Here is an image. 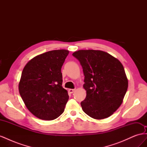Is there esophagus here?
Wrapping results in <instances>:
<instances>
[{
    "label": "esophagus",
    "mask_w": 147,
    "mask_h": 147,
    "mask_svg": "<svg viewBox=\"0 0 147 147\" xmlns=\"http://www.w3.org/2000/svg\"><path fill=\"white\" fill-rule=\"evenodd\" d=\"M69 91L70 93H73L75 91V89H70Z\"/></svg>",
    "instance_id": "obj_1"
}]
</instances>
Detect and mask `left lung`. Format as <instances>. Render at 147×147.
I'll return each mask as SVG.
<instances>
[{
	"mask_svg": "<svg viewBox=\"0 0 147 147\" xmlns=\"http://www.w3.org/2000/svg\"><path fill=\"white\" fill-rule=\"evenodd\" d=\"M72 55L82 66L86 96L81 102L88 116L101 119L111 116L121 105L128 87L123 65L100 50H78Z\"/></svg>",
	"mask_w": 147,
	"mask_h": 147,
	"instance_id": "obj_1",
	"label": "left lung"
}]
</instances>
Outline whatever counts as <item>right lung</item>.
I'll list each match as a JSON object with an SVG mask.
<instances>
[{"label":"right lung","instance_id":"1","mask_svg":"<svg viewBox=\"0 0 147 147\" xmlns=\"http://www.w3.org/2000/svg\"><path fill=\"white\" fill-rule=\"evenodd\" d=\"M69 51L53 50L34 57L21 74L19 92L26 107L34 116L53 120L64 112L69 100L62 86L61 67Z\"/></svg>","mask_w":147,"mask_h":147}]
</instances>
